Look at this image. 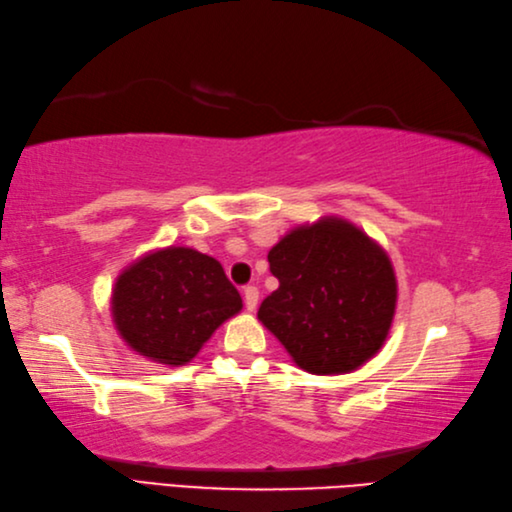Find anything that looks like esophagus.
<instances>
[{
    "mask_svg": "<svg viewBox=\"0 0 512 512\" xmlns=\"http://www.w3.org/2000/svg\"><path fill=\"white\" fill-rule=\"evenodd\" d=\"M243 298H245L247 311H249V313L256 311V306H258V289H256V287H245Z\"/></svg>",
    "mask_w": 512,
    "mask_h": 512,
    "instance_id": "1",
    "label": "esophagus"
}]
</instances>
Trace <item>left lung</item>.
<instances>
[{
  "mask_svg": "<svg viewBox=\"0 0 512 512\" xmlns=\"http://www.w3.org/2000/svg\"><path fill=\"white\" fill-rule=\"evenodd\" d=\"M280 287L258 320L309 374H348L383 348L399 285L388 252L342 217L293 227L269 252Z\"/></svg>",
  "mask_w": 512,
  "mask_h": 512,
  "instance_id": "8db88e82",
  "label": "left lung"
}]
</instances>
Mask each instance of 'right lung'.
<instances>
[{"mask_svg": "<svg viewBox=\"0 0 512 512\" xmlns=\"http://www.w3.org/2000/svg\"><path fill=\"white\" fill-rule=\"evenodd\" d=\"M243 300L217 258L170 245L133 260L111 289V320L135 355L170 368L197 357Z\"/></svg>", "mask_w": 512, "mask_h": 512, "instance_id": "1", "label": "right lung"}]
</instances>
